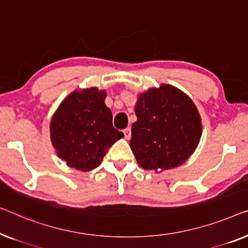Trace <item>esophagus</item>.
<instances>
[{
	"label": "esophagus",
	"mask_w": 248,
	"mask_h": 248,
	"mask_svg": "<svg viewBox=\"0 0 248 248\" xmlns=\"http://www.w3.org/2000/svg\"><path fill=\"white\" fill-rule=\"evenodd\" d=\"M124 138L125 139H130V137H131V128L130 127L125 128L124 130Z\"/></svg>",
	"instance_id": "34e87169"
}]
</instances>
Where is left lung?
I'll return each instance as SVG.
<instances>
[{
  "label": "left lung",
  "mask_w": 248,
  "mask_h": 248,
  "mask_svg": "<svg viewBox=\"0 0 248 248\" xmlns=\"http://www.w3.org/2000/svg\"><path fill=\"white\" fill-rule=\"evenodd\" d=\"M137 121L130 148L139 166L166 170L186 163L202 135L200 113L193 101L173 85L160 84L138 94Z\"/></svg>",
  "instance_id": "8db88e82"
}]
</instances>
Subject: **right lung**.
Wrapping results in <instances>:
<instances>
[{
	"instance_id": "obj_1",
	"label": "right lung",
	"mask_w": 248,
	"mask_h": 248,
	"mask_svg": "<svg viewBox=\"0 0 248 248\" xmlns=\"http://www.w3.org/2000/svg\"><path fill=\"white\" fill-rule=\"evenodd\" d=\"M107 92L97 88L73 91L62 100L50 121V140L67 166L94 170L111 146L124 137L112 124V112L106 106Z\"/></svg>"
}]
</instances>
